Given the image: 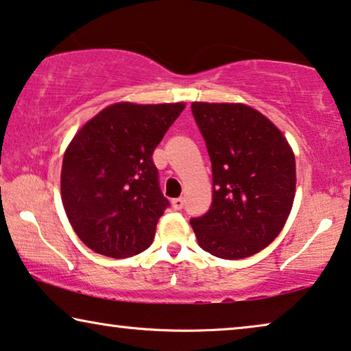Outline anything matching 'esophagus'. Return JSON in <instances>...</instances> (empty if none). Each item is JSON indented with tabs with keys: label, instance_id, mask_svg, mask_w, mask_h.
Masks as SVG:
<instances>
[{
	"label": "esophagus",
	"instance_id": "obj_1",
	"mask_svg": "<svg viewBox=\"0 0 351 351\" xmlns=\"http://www.w3.org/2000/svg\"><path fill=\"white\" fill-rule=\"evenodd\" d=\"M171 204L176 210H180L182 208H184V198H174L171 201Z\"/></svg>",
	"mask_w": 351,
	"mask_h": 351
}]
</instances>
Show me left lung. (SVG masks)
Segmentation results:
<instances>
[{"instance_id":"1","label":"left lung","mask_w":351,"mask_h":351,"mask_svg":"<svg viewBox=\"0 0 351 351\" xmlns=\"http://www.w3.org/2000/svg\"><path fill=\"white\" fill-rule=\"evenodd\" d=\"M213 165V204L191 219L201 249L237 261L261 252L289 217L295 156L280 129L246 104L193 102Z\"/></svg>"}]
</instances>
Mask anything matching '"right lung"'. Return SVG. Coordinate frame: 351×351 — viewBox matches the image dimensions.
<instances>
[{"instance_id": "add662e5", "label": "right lung", "mask_w": 351, "mask_h": 351, "mask_svg": "<svg viewBox=\"0 0 351 351\" xmlns=\"http://www.w3.org/2000/svg\"><path fill=\"white\" fill-rule=\"evenodd\" d=\"M184 108V102H117L71 138L60 196L75 233L94 252L126 258L152 244L169 204L152 155Z\"/></svg>"}]
</instances>
